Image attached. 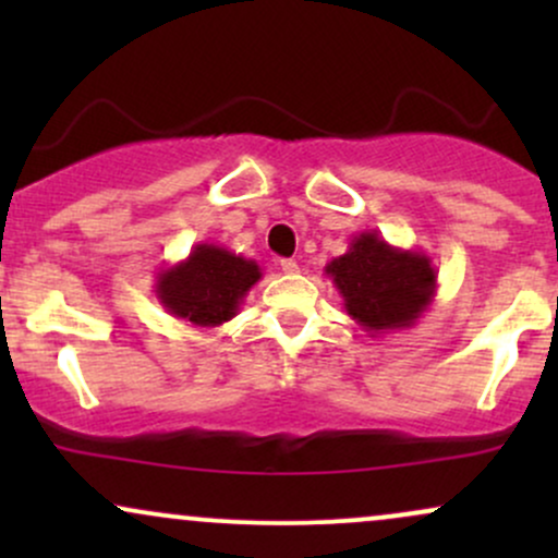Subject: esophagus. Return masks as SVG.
Returning a JSON list of instances; mask_svg holds the SVG:
<instances>
[{
	"label": "esophagus",
	"instance_id": "obj_1",
	"mask_svg": "<svg viewBox=\"0 0 558 558\" xmlns=\"http://www.w3.org/2000/svg\"><path fill=\"white\" fill-rule=\"evenodd\" d=\"M280 270H283L286 275H296L299 272V262L296 259H283V262H280Z\"/></svg>",
	"mask_w": 558,
	"mask_h": 558
}]
</instances>
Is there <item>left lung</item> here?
Segmentation results:
<instances>
[{"mask_svg": "<svg viewBox=\"0 0 558 558\" xmlns=\"http://www.w3.org/2000/svg\"><path fill=\"white\" fill-rule=\"evenodd\" d=\"M325 275L349 312L369 336L412 328L433 304L438 272L420 248L390 246L377 230H362L349 252L325 265Z\"/></svg>", "mask_w": 558, "mask_h": 558, "instance_id": "8db88e82", "label": "left lung"}]
</instances>
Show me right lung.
Masks as SVG:
<instances>
[{"instance_id": "add662e5", "label": "right lung", "mask_w": 558, "mask_h": 558, "mask_svg": "<svg viewBox=\"0 0 558 558\" xmlns=\"http://www.w3.org/2000/svg\"><path fill=\"white\" fill-rule=\"evenodd\" d=\"M259 278L254 259L215 243H196L189 257L157 272L155 293L172 317L196 328H217L239 315Z\"/></svg>"}]
</instances>
